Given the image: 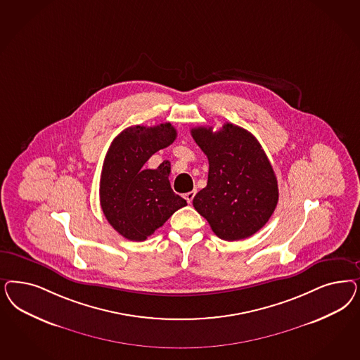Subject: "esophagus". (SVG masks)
I'll return each mask as SVG.
<instances>
[{
    "mask_svg": "<svg viewBox=\"0 0 360 360\" xmlns=\"http://www.w3.org/2000/svg\"><path fill=\"white\" fill-rule=\"evenodd\" d=\"M195 195H196V191H192V192H188V193H186L184 198H186V202H188V204H192V201H193Z\"/></svg>",
    "mask_w": 360,
    "mask_h": 360,
    "instance_id": "obj_1",
    "label": "esophagus"
}]
</instances>
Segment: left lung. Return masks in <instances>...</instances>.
I'll use <instances>...</instances> for the list:
<instances>
[{
	"label": "left lung",
	"mask_w": 360,
	"mask_h": 360,
	"mask_svg": "<svg viewBox=\"0 0 360 360\" xmlns=\"http://www.w3.org/2000/svg\"><path fill=\"white\" fill-rule=\"evenodd\" d=\"M208 158V183L193 207L221 240L238 241L258 232L278 202V186L266 153L245 128L225 123L219 131L192 128Z\"/></svg>",
	"instance_id": "obj_1"
}]
</instances>
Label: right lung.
<instances>
[{
  "mask_svg": "<svg viewBox=\"0 0 360 360\" xmlns=\"http://www.w3.org/2000/svg\"><path fill=\"white\" fill-rule=\"evenodd\" d=\"M177 134L171 123L132 126L112 140L101 174V207L116 232L129 241H144L186 201L169 184L171 164L156 169L143 165L155 152L174 143Z\"/></svg>",
  "mask_w": 360,
  "mask_h": 360,
  "instance_id": "add662e5",
  "label": "right lung"
}]
</instances>
